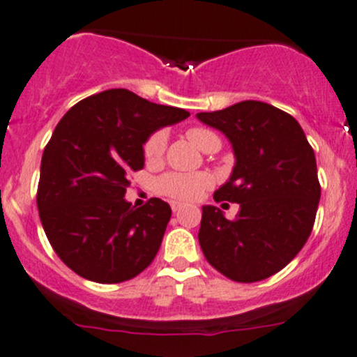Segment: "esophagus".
Returning <instances> with one entry per match:
<instances>
[{
	"label": "esophagus",
	"instance_id": "34e87169",
	"mask_svg": "<svg viewBox=\"0 0 357 357\" xmlns=\"http://www.w3.org/2000/svg\"><path fill=\"white\" fill-rule=\"evenodd\" d=\"M171 208H172V212H179V210L183 208V204H179V202L172 200L171 202Z\"/></svg>",
	"mask_w": 357,
	"mask_h": 357
}]
</instances>
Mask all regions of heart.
Returning a JSON list of instances; mask_svg holds the SVG:
<instances>
[{
	"instance_id": "b5f03b06",
	"label": "heart",
	"mask_w": 357,
	"mask_h": 357,
	"mask_svg": "<svg viewBox=\"0 0 357 357\" xmlns=\"http://www.w3.org/2000/svg\"><path fill=\"white\" fill-rule=\"evenodd\" d=\"M186 137L195 147L204 152L212 142H220L215 133L205 128H191L186 131ZM167 137L164 131H157L145 144V159L149 162H159L166 152ZM210 176L205 172H169L157 181V188L160 193L179 200H191L197 198L205 188L210 186Z\"/></svg>"
}]
</instances>
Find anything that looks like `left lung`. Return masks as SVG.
<instances>
[{"label": "left lung", "instance_id": "1", "mask_svg": "<svg viewBox=\"0 0 357 357\" xmlns=\"http://www.w3.org/2000/svg\"><path fill=\"white\" fill-rule=\"evenodd\" d=\"M197 118L226 135L234 152L231 176L213 200L239 204L232 220L213 205L202 207V251L236 282L267 279L301 251L313 229L321 193L313 149L291 114L260 100Z\"/></svg>", "mask_w": 357, "mask_h": 357}]
</instances>
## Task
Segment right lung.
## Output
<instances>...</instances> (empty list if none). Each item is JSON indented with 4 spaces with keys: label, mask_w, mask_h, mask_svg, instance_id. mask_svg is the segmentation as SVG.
Here are the masks:
<instances>
[{
    "label": "right lung",
    "mask_w": 357,
    "mask_h": 357,
    "mask_svg": "<svg viewBox=\"0 0 357 357\" xmlns=\"http://www.w3.org/2000/svg\"><path fill=\"white\" fill-rule=\"evenodd\" d=\"M190 116L181 107L109 89L75 104L40 160L37 208L52 250L84 279L130 280L152 264L171 219L160 198L135 208L128 176L145 164L150 135Z\"/></svg>",
    "instance_id": "1"
}]
</instances>
